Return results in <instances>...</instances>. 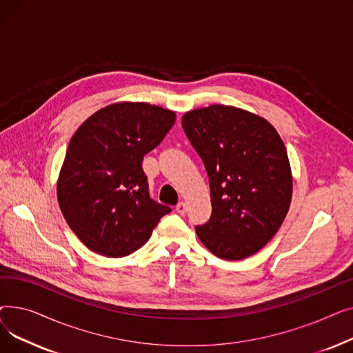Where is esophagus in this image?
Masks as SVG:
<instances>
[{
    "label": "esophagus",
    "mask_w": 353,
    "mask_h": 353,
    "mask_svg": "<svg viewBox=\"0 0 353 353\" xmlns=\"http://www.w3.org/2000/svg\"><path fill=\"white\" fill-rule=\"evenodd\" d=\"M186 210H188V205H186V203H184V201L177 203V206H176V212H177V213L184 214V213H186Z\"/></svg>",
    "instance_id": "1"
}]
</instances>
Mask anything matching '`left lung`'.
Instances as JSON below:
<instances>
[{
    "instance_id": "1",
    "label": "left lung",
    "mask_w": 353,
    "mask_h": 353,
    "mask_svg": "<svg viewBox=\"0 0 353 353\" xmlns=\"http://www.w3.org/2000/svg\"><path fill=\"white\" fill-rule=\"evenodd\" d=\"M184 133L205 163L212 216L197 226L200 242L226 261L268 245L288 214L293 179L286 147L263 117L233 105L188 111Z\"/></svg>"
}]
</instances>
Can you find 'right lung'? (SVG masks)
<instances>
[{
	"mask_svg": "<svg viewBox=\"0 0 353 353\" xmlns=\"http://www.w3.org/2000/svg\"><path fill=\"white\" fill-rule=\"evenodd\" d=\"M174 121L172 110L120 101L96 111L71 137L57 199L67 225L90 250L107 257L133 253L170 213L150 199L141 163Z\"/></svg>",
	"mask_w": 353,
	"mask_h": 353,
	"instance_id": "right-lung-1",
	"label": "right lung"
}]
</instances>
